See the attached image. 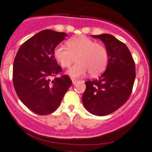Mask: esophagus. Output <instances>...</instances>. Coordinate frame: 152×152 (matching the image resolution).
I'll use <instances>...</instances> for the list:
<instances>
[{"label": "esophagus", "instance_id": "34e87169", "mask_svg": "<svg viewBox=\"0 0 152 152\" xmlns=\"http://www.w3.org/2000/svg\"><path fill=\"white\" fill-rule=\"evenodd\" d=\"M78 80H76V79H73V78H72V84H76V82H77Z\"/></svg>", "mask_w": 152, "mask_h": 152}]
</instances>
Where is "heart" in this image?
I'll use <instances>...</instances> for the list:
<instances>
[{
	"label": "heart",
	"mask_w": 152,
	"mask_h": 152,
	"mask_svg": "<svg viewBox=\"0 0 152 152\" xmlns=\"http://www.w3.org/2000/svg\"><path fill=\"white\" fill-rule=\"evenodd\" d=\"M66 45L68 48L56 47L53 54L63 68H69L76 59L77 63L67 72L69 76L80 77L89 71L91 76H95L105 70L108 63V52L103 45L85 36L71 38Z\"/></svg>",
	"instance_id": "1"
}]
</instances>
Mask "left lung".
I'll list each match as a JSON object with an SVG mask.
<instances>
[{"label":"left lung","instance_id":"obj_1","mask_svg":"<svg viewBox=\"0 0 152 152\" xmlns=\"http://www.w3.org/2000/svg\"><path fill=\"white\" fill-rule=\"evenodd\" d=\"M103 42L108 65L99 79L85 82L82 100L91 114L104 116L114 113L129 99L135 79V64L127 46L108 34L92 36Z\"/></svg>","mask_w":152,"mask_h":152}]
</instances>
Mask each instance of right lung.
<instances>
[{"label": "right lung", "instance_id": "obj_1", "mask_svg": "<svg viewBox=\"0 0 152 152\" xmlns=\"http://www.w3.org/2000/svg\"><path fill=\"white\" fill-rule=\"evenodd\" d=\"M67 36L66 33L42 30L21 45L13 66V83L20 101L38 115L56 110L72 85L69 76L63 75L54 57L56 47Z\"/></svg>", "mask_w": 152, "mask_h": 152}]
</instances>
